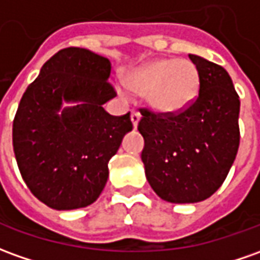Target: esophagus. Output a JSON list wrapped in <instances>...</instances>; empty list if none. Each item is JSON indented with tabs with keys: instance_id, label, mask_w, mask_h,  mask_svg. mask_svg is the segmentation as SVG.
Here are the masks:
<instances>
[{
	"instance_id": "1",
	"label": "esophagus",
	"mask_w": 260,
	"mask_h": 260,
	"mask_svg": "<svg viewBox=\"0 0 260 260\" xmlns=\"http://www.w3.org/2000/svg\"><path fill=\"white\" fill-rule=\"evenodd\" d=\"M130 117H132V123H133V127L134 128H136V127L139 126V121H140V113L139 112H136V110H133V112H132V116H130Z\"/></svg>"
}]
</instances>
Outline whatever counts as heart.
<instances>
[{"label":"heart","mask_w":260,"mask_h":260,"mask_svg":"<svg viewBox=\"0 0 260 260\" xmlns=\"http://www.w3.org/2000/svg\"><path fill=\"white\" fill-rule=\"evenodd\" d=\"M200 72L189 59L160 58L148 60L126 76L128 90L144 96L148 107L160 114H178L194 103L200 90Z\"/></svg>","instance_id":"heart-1"}]
</instances>
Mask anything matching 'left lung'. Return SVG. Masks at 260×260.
Returning a JSON list of instances; mask_svg holds the SVG:
<instances>
[{"instance_id":"obj_1","label":"left lung","mask_w":260,"mask_h":260,"mask_svg":"<svg viewBox=\"0 0 260 260\" xmlns=\"http://www.w3.org/2000/svg\"><path fill=\"white\" fill-rule=\"evenodd\" d=\"M200 72V94L177 116L143 110L139 132L146 177L161 200L204 201L225 181L239 147V96L222 66L188 55Z\"/></svg>"}]
</instances>
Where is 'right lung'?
Listing matches in <instances>:
<instances>
[{"instance_id":"obj_1","label":"right lung","mask_w":260,"mask_h":260,"mask_svg":"<svg viewBox=\"0 0 260 260\" xmlns=\"http://www.w3.org/2000/svg\"><path fill=\"white\" fill-rule=\"evenodd\" d=\"M110 60L66 48L41 68L19 102L12 144L25 184L58 211L85 208L99 198L109 160L133 130L130 113L110 116L103 105L116 93Z\"/></svg>"}]
</instances>
